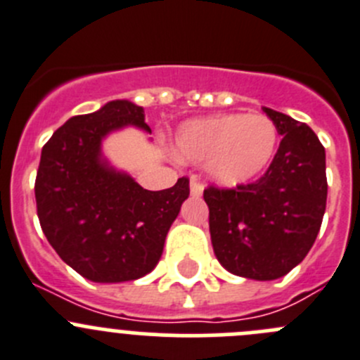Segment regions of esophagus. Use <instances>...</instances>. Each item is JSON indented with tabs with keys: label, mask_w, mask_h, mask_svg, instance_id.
Wrapping results in <instances>:
<instances>
[{
	"label": "esophagus",
	"mask_w": 360,
	"mask_h": 360,
	"mask_svg": "<svg viewBox=\"0 0 360 360\" xmlns=\"http://www.w3.org/2000/svg\"><path fill=\"white\" fill-rule=\"evenodd\" d=\"M203 194V184L196 176H191V196L200 198Z\"/></svg>",
	"instance_id": "1"
}]
</instances>
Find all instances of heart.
<instances>
[{
  "instance_id": "1",
  "label": "heart",
  "mask_w": 360,
  "mask_h": 360,
  "mask_svg": "<svg viewBox=\"0 0 360 360\" xmlns=\"http://www.w3.org/2000/svg\"><path fill=\"white\" fill-rule=\"evenodd\" d=\"M279 141L276 123L263 115L226 112L189 120L178 129V159L207 164V173L224 187L258 178L272 162Z\"/></svg>"
}]
</instances>
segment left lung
Returning <instances> with one entry per match:
<instances>
[{
    "mask_svg": "<svg viewBox=\"0 0 360 360\" xmlns=\"http://www.w3.org/2000/svg\"><path fill=\"white\" fill-rule=\"evenodd\" d=\"M283 136L262 178L203 198L219 263L256 281L283 277L313 248L327 205L325 148L306 123L263 108Z\"/></svg>",
    "mask_w": 360,
    "mask_h": 360,
    "instance_id": "obj_1",
    "label": "left lung"
}]
</instances>
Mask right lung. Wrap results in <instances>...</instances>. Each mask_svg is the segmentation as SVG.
<instances>
[{"instance_id":"add662e5","label":"right lung","mask_w":360,"mask_h":360,"mask_svg":"<svg viewBox=\"0 0 360 360\" xmlns=\"http://www.w3.org/2000/svg\"><path fill=\"white\" fill-rule=\"evenodd\" d=\"M152 132L141 105L111 101L90 115L72 116L44 145L35 198L40 226L68 266L94 283L146 276L189 198V180L146 191L102 155V139L123 127Z\"/></svg>"}]
</instances>
